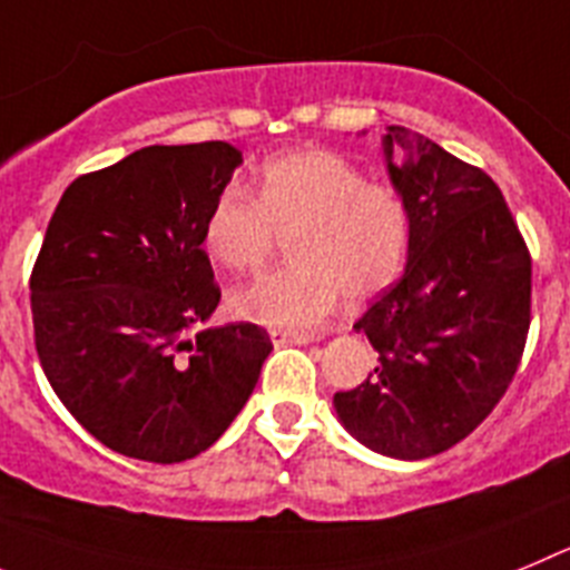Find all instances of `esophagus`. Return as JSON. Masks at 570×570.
<instances>
[{
  "mask_svg": "<svg viewBox=\"0 0 570 570\" xmlns=\"http://www.w3.org/2000/svg\"><path fill=\"white\" fill-rule=\"evenodd\" d=\"M269 337H273L275 346H286V343H312V341H315V335H309V332H295V330H273V332H269Z\"/></svg>",
  "mask_w": 570,
  "mask_h": 570,
  "instance_id": "obj_1",
  "label": "esophagus"
}]
</instances>
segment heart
<instances>
[{"label": "heart", "instance_id": "heart-1", "mask_svg": "<svg viewBox=\"0 0 570 570\" xmlns=\"http://www.w3.org/2000/svg\"><path fill=\"white\" fill-rule=\"evenodd\" d=\"M281 235L292 261L235 292L233 309L273 330H309L341 297L366 301L403 269L412 213L392 184L366 181L355 164L330 150L273 158L258 196L229 184L204 222V249L229 273L266 264Z\"/></svg>", "mask_w": 570, "mask_h": 570}]
</instances>
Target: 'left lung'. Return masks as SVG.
Wrapping results in <instances>:
<instances>
[{
	"label": "left lung",
	"instance_id": "obj_1",
	"mask_svg": "<svg viewBox=\"0 0 570 570\" xmlns=\"http://www.w3.org/2000/svg\"><path fill=\"white\" fill-rule=\"evenodd\" d=\"M383 150L412 213L406 273L355 323L377 366L335 392V409L368 449L423 460L469 438L514 381L531 326V253L480 167L397 125Z\"/></svg>",
	"mask_w": 570,
	"mask_h": 570
}]
</instances>
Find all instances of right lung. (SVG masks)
Returning <instances> with one entry per match:
<instances>
[{
	"label": "right lung",
	"mask_w": 570,
	"mask_h": 570,
	"mask_svg": "<svg viewBox=\"0 0 570 570\" xmlns=\"http://www.w3.org/2000/svg\"><path fill=\"white\" fill-rule=\"evenodd\" d=\"M238 164L227 141L141 147L65 189L36 255L39 363L65 409L125 458L207 451L273 352L258 323L202 330L222 301L204 222Z\"/></svg>",
	"instance_id": "obj_1"
}]
</instances>
